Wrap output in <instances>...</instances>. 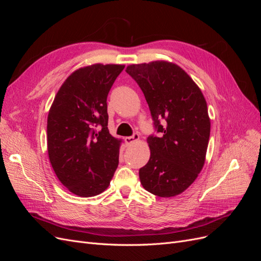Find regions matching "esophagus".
Here are the masks:
<instances>
[{"label": "esophagus", "instance_id": "34e87169", "mask_svg": "<svg viewBox=\"0 0 261 261\" xmlns=\"http://www.w3.org/2000/svg\"><path fill=\"white\" fill-rule=\"evenodd\" d=\"M139 140V135L138 134H134L133 136H128V137H125V143H126V145H132V144H134V143H136V141H138Z\"/></svg>", "mask_w": 261, "mask_h": 261}]
</instances>
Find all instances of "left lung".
Masks as SVG:
<instances>
[{
	"label": "left lung",
	"mask_w": 261,
	"mask_h": 261,
	"mask_svg": "<svg viewBox=\"0 0 261 261\" xmlns=\"http://www.w3.org/2000/svg\"><path fill=\"white\" fill-rule=\"evenodd\" d=\"M143 90L154 127L149 136L150 159L139 170L143 187L155 196L183 193L198 176L206 160L210 137L207 102L183 68L167 61L126 67ZM160 119L165 120L162 125Z\"/></svg>",
	"instance_id": "8db88e82"
}]
</instances>
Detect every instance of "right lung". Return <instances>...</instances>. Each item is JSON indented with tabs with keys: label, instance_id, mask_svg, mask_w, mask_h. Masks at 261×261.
Returning a JSON list of instances; mask_svg holds the SVG:
<instances>
[{
	"label": "right lung",
	"instance_id": "obj_1",
	"mask_svg": "<svg viewBox=\"0 0 261 261\" xmlns=\"http://www.w3.org/2000/svg\"><path fill=\"white\" fill-rule=\"evenodd\" d=\"M124 67L93 64L75 70L50 108L49 159L61 183L80 197L105 192L118 165L121 139L108 129L107 98Z\"/></svg>",
	"mask_w": 261,
	"mask_h": 261
}]
</instances>
